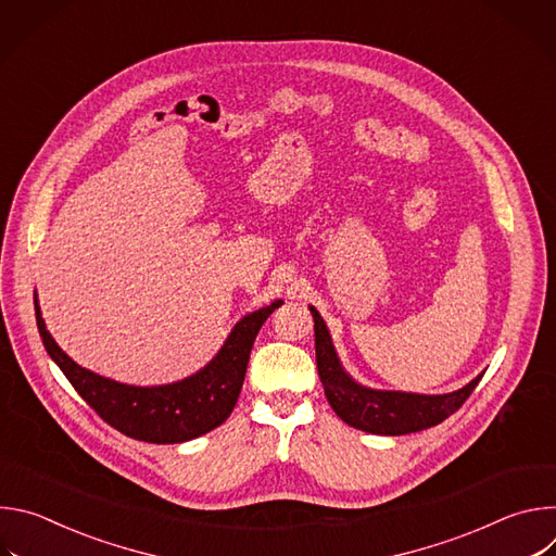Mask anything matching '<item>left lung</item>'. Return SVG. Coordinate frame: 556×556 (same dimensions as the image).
<instances>
[{"label": "left lung", "instance_id": "1", "mask_svg": "<svg viewBox=\"0 0 556 556\" xmlns=\"http://www.w3.org/2000/svg\"><path fill=\"white\" fill-rule=\"evenodd\" d=\"M314 319L316 369H319L326 399L334 414L354 429L376 435H405L444 422L455 414L484 374L451 393H412L371 389L356 382L334 350L330 330L314 305H307Z\"/></svg>", "mask_w": 556, "mask_h": 556}]
</instances>
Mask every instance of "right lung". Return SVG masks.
Segmentation results:
<instances>
[{
  "instance_id": "right-lung-1",
  "label": "right lung",
  "mask_w": 556,
  "mask_h": 556,
  "mask_svg": "<svg viewBox=\"0 0 556 556\" xmlns=\"http://www.w3.org/2000/svg\"><path fill=\"white\" fill-rule=\"evenodd\" d=\"M283 301L277 299L235 324L219 352L195 374L153 387L125 384L74 363L46 330L35 292L37 328L46 352L78 395L116 431L153 444H180L219 427L240 399L255 337Z\"/></svg>"
}]
</instances>
